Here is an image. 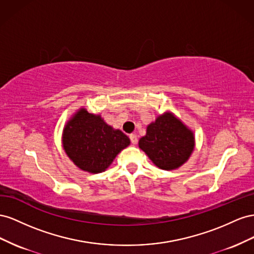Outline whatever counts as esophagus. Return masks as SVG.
Segmentation results:
<instances>
[{
  "instance_id": "esophagus-1",
  "label": "esophagus",
  "mask_w": 254,
  "mask_h": 254,
  "mask_svg": "<svg viewBox=\"0 0 254 254\" xmlns=\"http://www.w3.org/2000/svg\"><path fill=\"white\" fill-rule=\"evenodd\" d=\"M129 139H131V142L133 144H136L137 143V136L135 134H131L129 135Z\"/></svg>"
}]
</instances>
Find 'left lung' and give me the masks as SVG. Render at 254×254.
Returning a JSON list of instances; mask_svg holds the SVG:
<instances>
[{
    "instance_id": "obj_1",
    "label": "left lung",
    "mask_w": 254,
    "mask_h": 254,
    "mask_svg": "<svg viewBox=\"0 0 254 254\" xmlns=\"http://www.w3.org/2000/svg\"><path fill=\"white\" fill-rule=\"evenodd\" d=\"M138 146L158 168L173 170L191 155L194 136L175 115L165 113L147 127V134L139 139Z\"/></svg>"
}]
</instances>
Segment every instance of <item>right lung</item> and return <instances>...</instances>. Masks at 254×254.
Listing matches in <instances>:
<instances>
[{"label":"right lung","mask_w":254,"mask_h":254,"mask_svg":"<svg viewBox=\"0 0 254 254\" xmlns=\"http://www.w3.org/2000/svg\"><path fill=\"white\" fill-rule=\"evenodd\" d=\"M129 138L101 118L78 110L63 132V147L79 169L90 173L105 171L119 152L129 144Z\"/></svg>","instance_id":"add662e5"}]
</instances>
